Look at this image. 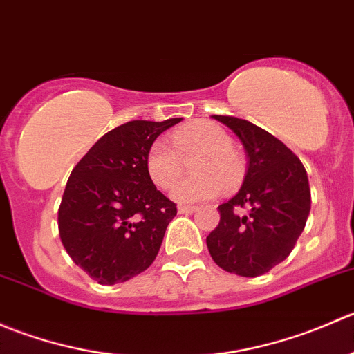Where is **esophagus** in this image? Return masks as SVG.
I'll return each instance as SVG.
<instances>
[{
    "instance_id": "1",
    "label": "esophagus",
    "mask_w": 354,
    "mask_h": 354,
    "mask_svg": "<svg viewBox=\"0 0 354 354\" xmlns=\"http://www.w3.org/2000/svg\"><path fill=\"white\" fill-rule=\"evenodd\" d=\"M198 207H190V205H180L178 207V214H194L197 212Z\"/></svg>"
}]
</instances>
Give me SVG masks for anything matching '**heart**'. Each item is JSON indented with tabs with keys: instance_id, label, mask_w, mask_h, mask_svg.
I'll return each instance as SVG.
<instances>
[{
	"instance_id": "1",
	"label": "heart",
	"mask_w": 354,
	"mask_h": 354,
	"mask_svg": "<svg viewBox=\"0 0 354 354\" xmlns=\"http://www.w3.org/2000/svg\"><path fill=\"white\" fill-rule=\"evenodd\" d=\"M173 147L166 140L152 142L145 156V171L152 183L167 190L183 171V157L195 152L192 162L195 174L185 176L173 187V198L181 203H197L216 198L224 190H234L243 178L245 164L231 147V137L224 128L210 121H198L171 135Z\"/></svg>"
}]
</instances>
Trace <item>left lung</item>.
<instances>
[{
  "instance_id": "1",
  "label": "left lung",
  "mask_w": 354,
  "mask_h": 354,
  "mask_svg": "<svg viewBox=\"0 0 354 354\" xmlns=\"http://www.w3.org/2000/svg\"><path fill=\"white\" fill-rule=\"evenodd\" d=\"M243 144L248 164L240 192L217 207L221 221L207 236L214 262L226 272L257 277L283 262L305 230L312 205L301 160L263 128L219 116ZM246 206L248 214H241Z\"/></svg>"
}]
</instances>
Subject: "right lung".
I'll list each match as a JSON object with an SVG mask.
<instances>
[{"label": "right lung", "mask_w": 354, "mask_h": 354, "mask_svg": "<svg viewBox=\"0 0 354 354\" xmlns=\"http://www.w3.org/2000/svg\"><path fill=\"white\" fill-rule=\"evenodd\" d=\"M181 118L135 120L99 138L71 171L58 210L68 255L99 284L124 283L151 267L176 205L145 171L152 142Z\"/></svg>", "instance_id": "right-lung-1"}]
</instances>
